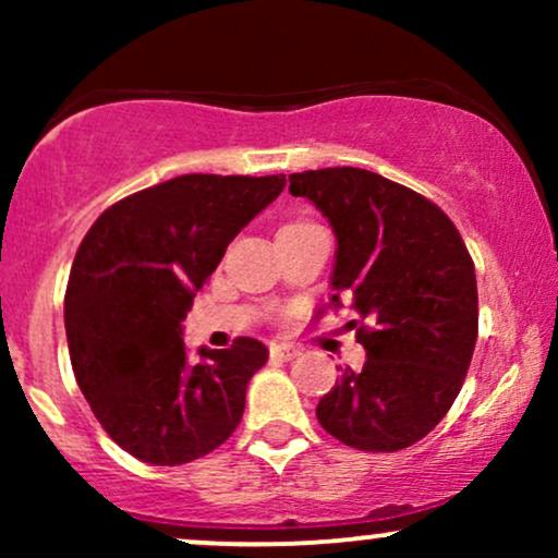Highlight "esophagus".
I'll list each match as a JSON object with an SVG mask.
<instances>
[{
	"instance_id": "34e87169",
	"label": "esophagus",
	"mask_w": 558,
	"mask_h": 558,
	"mask_svg": "<svg viewBox=\"0 0 558 558\" xmlns=\"http://www.w3.org/2000/svg\"><path fill=\"white\" fill-rule=\"evenodd\" d=\"M270 356H272V360H278V362H291V360H296V356H299V349H293V345H286V343H272L270 345Z\"/></svg>"
}]
</instances>
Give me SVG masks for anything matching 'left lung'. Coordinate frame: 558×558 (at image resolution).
I'll list each match as a JSON object with an SVG mask.
<instances>
[{
    "instance_id": "obj_1",
    "label": "left lung",
    "mask_w": 558,
    "mask_h": 558,
    "mask_svg": "<svg viewBox=\"0 0 558 558\" xmlns=\"http://www.w3.org/2000/svg\"><path fill=\"white\" fill-rule=\"evenodd\" d=\"M336 233L332 310L364 323L362 373L341 369L319 425L360 451H401L446 417L477 341L475 265L453 222L407 185L360 168L288 175ZM356 325V323H354Z\"/></svg>"
}]
</instances>
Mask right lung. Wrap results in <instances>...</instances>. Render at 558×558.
Returning a JSON list of instances; mask_svg holds the SVG:
<instances>
[{"instance_id": "right-lung-1", "label": "right lung", "mask_w": 558, "mask_h": 558, "mask_svg": "<svg viewBox=\"0 0 558 558\" xmlns=\"http://www.w3.org/2000/svg\"><path fill=\"white\" fill-rule=\"evenodd\" d=\"M286 175H178L112 204L81 241L65 293L75 380L107 435L146 464L207 457L239 427L265 343L189 360L183 319L228 243Z\"/></svg>"}]
</instances>
